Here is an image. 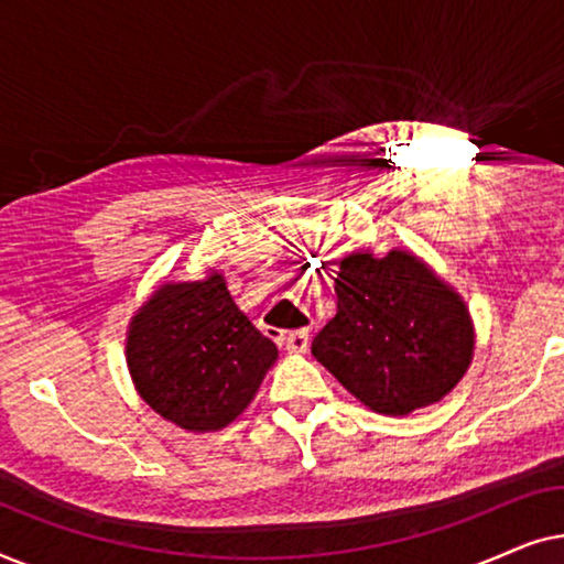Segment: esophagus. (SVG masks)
<instances>
[{
  "label": "esophagus",
  "mask_w": 564,
  "mask_h": 564,
  "mask_svg": "<svg viewBox=\"0 0 564 564\" xmlns=\"http://www.w3.org/2000/svg\"><path fill=\"white\" fill-rule=\"evenodd\" d=\"M307 344H311V334H307V328L288 330V334L282 336V346L290 354H305L307 351Z\"/></svg>",
  "instance_id": "34e87169"
}]
</instances>
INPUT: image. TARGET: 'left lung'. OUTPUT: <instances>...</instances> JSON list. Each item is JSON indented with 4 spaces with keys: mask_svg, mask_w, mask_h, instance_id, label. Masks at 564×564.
I'll list each match as a JSON object with an SVG mask.
<instances>
[{
    "mask_svg": "<svg viewBox=\"0 0 564 564\" xmlns=\"http://www.w3.org/2000/svg\"><path fill=\"white\" fill-rule=\"evenodd\" d=\"M336 315L313 338V357L361 403L408 415L442 400L473 359L465 303L405 251L351 253L336 276Z\"/></svg>",
    "mask_w": 564,
    "mask_h": 564,
    "instance_id": "1",
    "label": "left lung"
}]
</instances>
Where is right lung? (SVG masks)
Instances as JSON below:
<instances>
[{
  "instance_id": "add662e5",
  "label": "right lung",
  "mask_w": 564,
  "mask_h": 564,
  "mask_svg": "<svg viewBox=\"0 0 564 564\" xmlns=\"http://www.w3.org/2000/svg\"><path fill=\"white\" fill-rule=\"evenodd\" d=\"M126 351L141 398L187 431L228 426L276 359L220 274L161 284L130 323Z\"/></svg>"
}]
</instances>
